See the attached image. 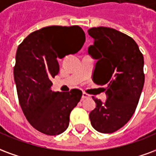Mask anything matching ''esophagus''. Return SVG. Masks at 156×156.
<instances>
[{
    "instance_id": "obj_1",
    "label": "esophagus",
    "mask_w": 156,
    "mask_h": 156,
    "mask_svg": "<svg viewBox=\"0 0 156 156\" xmlns=\"http://www.w3.org/2000/svg\"><path fill=\"white\" fill-rule=\"evenodd\" d=\"M90 97V95H88L87 93H86V92H83L82 93V97H81V100H85V99L86 98H89Z\"/></svg>"
}]
</instances>
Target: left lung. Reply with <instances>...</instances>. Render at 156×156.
<instances>
[{
    "instance_id": "obj_1",
    "label": "left lung",
    "mask_w": 156,
    "mask_h": 156,
    "mask_svg": "<svg viewBox=\"0 0 156 156\" xmlns=\"http://www.w3.org/2000/svg\"><path fill=\"white\" fill-rule=\"evenodd\" d=\"M88 34L94 41L88 48L98 60L93 74L95 84L107 85V99H94L96 107L90 113L93 128L113 133L123 127L135 113L145 83L144 57L134 40L109 27H92Z\"/></svg>"
}]
</instances>
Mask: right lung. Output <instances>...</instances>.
<instances>
[{"label":"right lung","instance_id":"obj_1","mask_svg":"<svg viewBox=\"0 0 156 156\" xmlns=\"http://www.w3.org/2000/svg\"><path fill=\"white\" fill-rule=\"evenodd\" d=\"M86 41L78 26H51L30 33L18 46L14 79L18 100L28 122L40 132L56 136L67 129L70 114L82 96L78 89L53 92L51 78L60 70L63 51L75 54Z\"/></svg>","mask_w":156,"mask_h":156}]
</instances>
